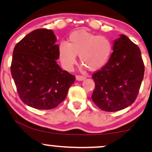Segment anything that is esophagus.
<instances>
[{
	"instance_id": "34e87169",
	"label": "esophagus",
	"mask_w": 152,
	"mask_h": 152,
	"mask_svg": "<svg viewBox=\"0 0 152 152\" xmlns=\"http://www.w3.org/2000/svg\"><path fill=\"white\" fill-rule=\"evenodd\" d=\"M76 80H78V81H83V80H84L85 78H86V76H81V75H77V76H76Z\"/></svg>"
}]
</instances>
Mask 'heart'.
<instances>
[{"mask_svg": "<svg viewBox=\"0 0 152 152\" xmlns=\"http://www.w3.org/2000/svg\"><path fill=\"white\" fill-rule=\"evenodd\" d=\"M113 51L112 43L104 36L86 30L73 32L65 43L59 46V58L67 69H72L78 55L80 62L89 71H97L109 61Z\"/></svg>", "mask_w": 152, "mask_h": 152, "instance_id": "1", "label": "heart"}]
</instances>
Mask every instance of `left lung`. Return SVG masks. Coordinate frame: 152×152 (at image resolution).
<instances>
[{
    "label": "left lung",
    "instance_id": "8db88e82",
    "mask_svg": "<svg viewBox=\"0 0 152 152\" xmlns=\"http://www.w3.org/2000/svg\"><path fill=\"white\" fill-rule=\"evenodd\" d=\"M113 50L107 64L92 74V100L99 109L111 112L135 102L144 74L141 50L127 36L115 40Z\"/></svg>",
    "mask_w": 152,
    "mask_h": 152
}]
</instances>
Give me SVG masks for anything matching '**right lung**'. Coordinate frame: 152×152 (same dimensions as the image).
I'll return each mask as SVG.
<instances>
[{"instance_id":"1","label":"right lung","mask_w":152,"mask_h":152,"mask_svg":"<svg viewBox=\"0 0 152 152\" xmlns=\"http://www.w3.org/2000/svg\"><path fill=\"white\" fill-rule=\"evenodd\" d=\"M56 41L53 31L39 28L26 35L13 49L10 71L18 96L35 109L56 107L76 79L56 63L59 48Z\"/></svg>"}]
</instances>
